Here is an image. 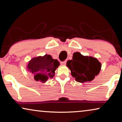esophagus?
<instances>
[{
  "label": "esophagus",
  "mask_w": 122,
  "mask_h": 122,
  "mask_svg": "<svg viewBox=\"0 0 122 122\" xmlns=\"http://www.w3.org/2000/svg\"><path fill=\"white\" fill-rule=\"evenodd\" d=\"M66 62H67V61H62L61 62V64L62 65H65L66 64Z\"/></svg>",
  "instance_id": "obj_1"
}]
</instances>
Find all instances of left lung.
<instances>
[{
	"label": "left lung",
	"instance_id": "left-lung-1",
	"mask_svg": "<svg viewBox=\"0 0 122 122\" xmlns=\"http://www.w3.org/2000/svg\"><path fill=\"white\" fill-rule=\"evenodd\" d=\"M72 77L80 83L90 81L99 74L101 64L96 58L83 56L79 52H74L71 60L67 62Z\"/></svg>",
	"mask_w": 122,
	"mask_h": 122
}]
</instances>
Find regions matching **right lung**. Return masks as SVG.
I'll return each mask as SVG.
<instances>
[{
    "mask_svg": "<svg viewBox=\"0 0 122 122\" xmlns=\"http://www.w3.org/2000/svg\"><path fill=\"white\" fill-rule=\"evenodd\" d=\"M59 65L57 60H54L51 56L46 54L43 56L33 58L29 61L27 67L36 81L45 83L49 78L54 77L55 70Z\"/></svg>",
    "mask_w": 122,
    "mask_h": 122,
    "instance_id": "1",
    "label": "right lung"
}]
</instances>
